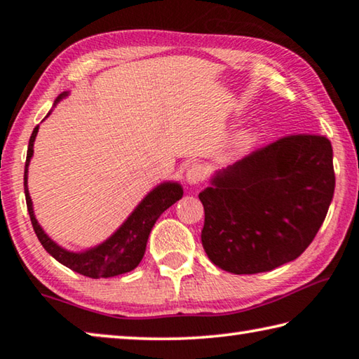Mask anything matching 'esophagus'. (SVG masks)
Returning <instances> with one entry per match:
<instances>
[{
	"label": "esophagus",
	"mask_w": 359,
	"mask_h": 359,
	"mask_svg": "<svg viewBox=\"0 0 359 359\" xmlns=\"http://www.w3.org/2000/svg\"><path fill=\"white\" fill-rule=\"evenodd\" d=\"M204 177H205V168L203 165H191L187 169V174H185L187 184L198 185L201 184Z\"/></svg>",
	"instance_id": "34e87169"
}]
</instances>
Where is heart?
I'll list each match as a JSON object with an SVG mask.
<instances>
[{"label":"heart","instance_id":"1","mask_svg":"<svg viewBox=\"0 0 359 359\" xmlns=\"http://www.w3.org/2000/svg\"><path fill=\"white\" fill-rule=\"evenodd\" d=\"M255 139H257V135H255L253 131L242 133V135H239L233 141V149H236V150H245V149L250 147V145L255 142Z\"/></svg>","mask_w":359,"mask_h":359}]
</instances>
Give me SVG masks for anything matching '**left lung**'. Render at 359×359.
I'll return each mask as SVG.
<instances>
[{"instance_id":"left-lung-1","label":"left lung","mask_w":359,"mask_h":359,"mask_svg":"<svg viewBox=\"0 0 359 359\" xmlns=\"http://www.w3.org/2000/svg\"><path fill=\"white\" fill-rule=\"evenodd\" d=\"M330 139L294 135L217 171L199 193L209 259L233 274H258L311 245L332 201Z\"/></svg>"}]
</instances>
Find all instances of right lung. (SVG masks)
Masks as SVG:
<instances>
[{"instance_id": "1", "label": "right lung", "mask_w": 359, "mask_h": 359, "mask_svg": "<svg viewBox=\"0 0 359 359\" xmlns=\"http://www.w3.org/2000/svg\"><path fill=\"white\" fill-rule=\"evenodd\" d=\"M69 95V92H63L58 95V98L53 102V107L57 102ZM52 112V111H50ZM47 114V117L50 115ZM46 117V118H47ZM39 125L36 126L32 133L27 151V163H25V177H23V185H25V198H27V208L29 218H32L33 229L36 236H38L42 247L55 258L58 263L69 267L74 272H79L85 277L90 278H107L114 276L125 274L139 266L141 259L145 253V247H147V241L150 236V231L154 228L160 215L166 209L171 208L174 203L184 196V188L177 182H163V184L156 185L154 190L145 194V198L136 205V209L131 212L128 218L120 224V228L115 231L112 236L101 242V244L95 245L92 248H87L83 252H69L58 245L55 241H52L46 234V231L41 228L34 217L33 210V201L28 191V166L33 156V147L34 139L38 136Z\"/></svg>"}]
</instances>
